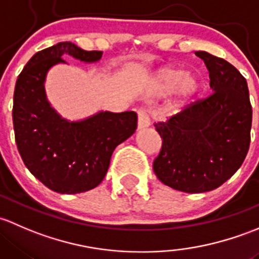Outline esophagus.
<instances>
[{"label":"esophagus","mask_w":259,"mask_h":259,"mask_svg":"<svg viewBox=\"0 0 259 259\" xmlns=\"http://www.w3.org/2000/svg\"><path fill=\"white\" fill-rule=\"evenodd\" d=\"M138 114V130H145L151 124V121H149V117L147 111L145 108H138L137 111Z\"/></svg>","instance_id":"obj_1"}]
</instances>
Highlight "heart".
Listing matches in <instances>:
<instances>
[{
	"mask_svg": "<svg viewBox=\"0 0 259 259\" xmlns=\"http://www.w3.org/2000/svg\"><path fill=\"white\" fill-rule=\"evenodd\" d=\"M199 87L201 82L193 72H185L181 66L167 65L156 72L149 93L158 96L172 90L168 108L173 110L193 98Z\"/></svg>",
	"mask_w": 259,
	"mask_h": 259,
	"instance_id": "1",
	"label": "heart"
}]
</instances>
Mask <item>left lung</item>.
<instances>
[{
    "instance_id": "1",
    "label": "left lung",
    "mask_w": 259,
    "mask_h": 259,
    "mask_svg": "<svg viewBox=\"0 0 259 259\" xmlns=\"http://www.w3.org/2000/svg\"><path fill=\"white\" fill-rule=\"evenodd\" d=\"M196 55L209 72L213 93L154 123L162 138L154 173L163 185L186 193L212 191L229 180L246 158L252 127L246 78L223 58L204 51Z\"/></svg>"
}]
</instances>
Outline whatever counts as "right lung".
Masks as SVG:
<instances>
[{
	"label": "right lung",
	"mask_w": 259,
	"mask_h": 259,
	"mask_svg": "<svg viewBox=\"0 0 259 259\" xmlns=\"http://www.w3.org/2000/svg\"><path fill=\"white\" fill-rule=\"evenodd\" d=\"M63 55L86 63L102 57L101 51H84L72 42L37 52L16 81L12 118L16 145L28 170L52 191L74 194L102 182L114 148L137 128V114L102 111L82 121L62 118L47 100L45 81L51 67L66 63Z\"/></svg>",
	"instance_id": "obj_1"
}]
</instances>
